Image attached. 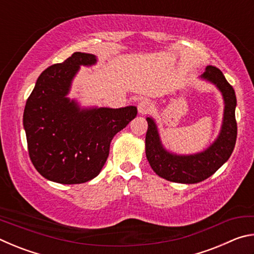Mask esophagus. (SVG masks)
Returning <instances> with one entry per match:
<instances>
[{"mask_svg": "<svg viewBox=\"0 0 254 254\" xmlns=\"http://www.w3.org/2000/svg\"><path fill=\"white\" fill-rule=\"evenodd\" d=\"M152 110V104L148 100H142L137 104V111L140 114H148L150 111Z\"/></svg>", "mask_w": 254, "mask_h": 254, "instance_id": "1", "label": "esophagus"}]
</instances>
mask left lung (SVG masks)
Returning <instances> with one entry per match:
<instances>
[{
  "instance_id": "obj_1",
  "label": "left lung",
  "mask_w": 254,
  "mask_h": 254,
  "mask_svg": "<svg viewBox=\"0 0 254 254\" xmlns=\"http://www.w3.org/2000/svg\"><path fill=\"white\" fill-rule=\"evenodd\" d=\"M220 89L224 98V117L217 139L203 152L180 156L163 148L156 122L147 118L145 156L154 173L173 183L196 184L207 179L229 160L236 142L238 126L235 120L236 96L229 81L218 68L207 66L200 76Z\"/></svg>"
}]
</instances>
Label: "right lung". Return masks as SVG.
<instances>
[{
	"mask_svg": "<svg viewBox=\"0 0 254 254\" xmlns=\"http://www.w3.org/2000/svg\"><path fill=\"white\" fill-rule=\"evenodd\" d=\"M96 64L92 54L74 53L47 68L27 100L23 127L34 168L51 182L83 184L101 173L113 136L136 117L135 106L80 109L69 100L80 66Z\"/></svg>",
	"mask_w": 254,
	"mask_h": 254,
	"instance_id": "right-lung-1",
	"label": "right lung"
}]
</instances>
